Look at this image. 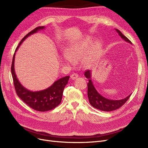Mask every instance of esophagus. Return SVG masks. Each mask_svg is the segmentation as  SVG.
<instances>
[{"instance_id": "1", "label": "esophagus", "mask_w": 148, "mask_h": 148, "mask_svg": "<svg viewBox=\"0 0 148 148\" xmlns=\"http://www.w3.org/2000/svg\"><path fill=\"white\" fill-rule=\"evenodd\" d=\"M71 79H77L78 77V74H77V73H73L72 75H71Z\"/></svg>"}]
</instances>
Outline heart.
Masks as SVG:
<instances>
[{"instance_id": "1", "label": "heart", "mask_w": 148, "mask_h": 148, "mask_svg": "<svg viewBox=\"0 0 148 148\" xmlns=\"http://www.w3.org/2000/svg\"><path fill=\"white\" fill-rule=\"evenodd\" d=\"M92 40L86 39L83 41L71 47L66 53L64 54V59L65 62L73 63L74 62H78L86 57L90 51ZM101 49V45L98 42H96L91 47V52L90 57H95L99 53ZM91 58H89L88 60H91Z\"/></svg>"}]
</instances>
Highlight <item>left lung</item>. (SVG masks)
I'll return each instance as SVG.
<instances>
[{"mask_svg":"<svg viewBox=\"0 0 148 148\" xmlns=\"http://www.w3.org/2000/svg\"><path fill=\"white\" fill-rule=\"evenodd\" d=\"M115 30L124 41L132 44V42L126 36H125L121 33V31L117 29H115ZM84 75L86 78L89 79V82L88 83V97L89 102L92 107L97 109L106 112L112 111L118 109L128 101L132 95V94H130L127 97L120 100H112L107 99L105 97L101 95L94 86L91 80V71L88 70L85 71Z\"/></svg>","mask_w":148,"mask_h":148,"instance_id":"8db88e82","label":"left lung"}]
</instances>
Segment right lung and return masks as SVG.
<instances>
[{
	"label": "right lung",
	"mask_w": 148,
	"mask_h": 148,
	"mask_svg": "<svg viewBox=\"0 0 148 148\" xmlns=\"http://www.w3.org/2000/svg\"><path fill=\"white\" fill-rule=\"evenodd\" d=\"M44 28H45L44 26H39V27L36 28L30 31L21 39V41L19 43V45L16 49L14 55H13L11 66L13 84H14L15 89L18 96L29 107H31L34 110L40 112L51 110L56 108L57 106L60 104L64 89L66 84L68 83L70 77L66 76L65 77L59 79L53 83L50 87L44 89V90L31 91L25 88L18 79L15 71L14 64L15 53L18 49V47L21 43L24 41V40L29 36L30 35L37 33L38 31L42 30Z\"/></svg>",
	"instance_id": "obj_1"
}]
</instances>
